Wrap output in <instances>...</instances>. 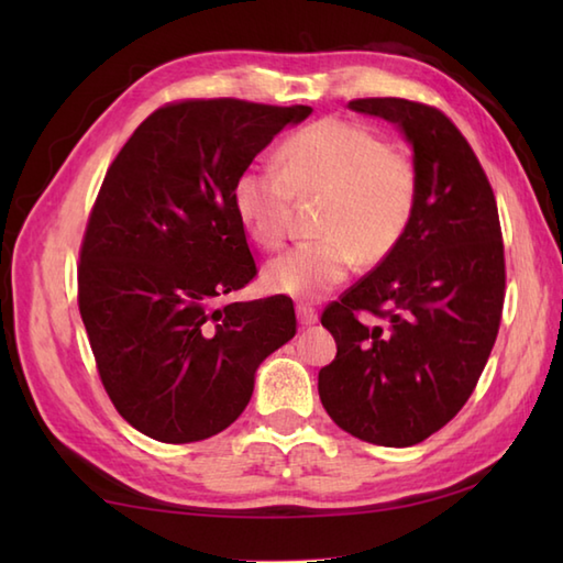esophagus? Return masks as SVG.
Instances as JSON below:
<instances>
[{
	"label": "esophagus",
	"instance_id": "esophagus-1",
	"mask_svg": "<svg viewBox=\"0 0 563 563\" xmlns=\"http://www.w3.org/2000/svg\"><path fill=\"white\" fill-rule=\"evenodd\" d=\"M297 319H300V324H302V327H312V324H317L319 314H317V309H314V307H309V305H297Z\"/></svg>",
	"mask_w": 563,
	"mask_h": 563
}]
</instances>
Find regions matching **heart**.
Instances as JSON below:
<instances>
[{
	"label": "heart",
	"instance_id": "b5f03b06",
	"mask_svg": "<svg viewBox=\"0 0 563 563\" xmlns=\"http://www.w3.org/2000/svg\"><path fill=\"white\" fill-rule=\"evenodd\" d=\"M278 154L280 169L251 166L232 188L251 242L266 251L285 246L297 198L324 196V206L321 239L271 261L268 290L317 300L349 278L357 256L377 263L399 246L418 200V172L404 150L363 123L321 118L285 140Z\"/></svg>",
	"mask_w": 563,
	"mask_h": 563
}]
</instances>
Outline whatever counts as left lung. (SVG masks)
Masks as SVG:
<instances>
[{"label": "left lung", "mask_w": 563, "mask_h": 563, "mask_svg": "<svg viewBox=\"0 0 563 563\" xmlns=\"http://www.w3.org/2000/svg\"><path fill=\"white\" fill-rule=\"evenodd\" d=\"M349 106L404 130L418 200L399 246L321 312L336 357L319 369V399L345 433L409 448L450 423L484 373L506 300L504 234L486 172L445 113L394 97Z\"/></svg>", "instance_id": "1"}]
</instances>
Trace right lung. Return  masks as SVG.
I'll return each instance as SVG.
<instances>
[{"label": "right lung", "instance_id": "right-lung-1", "mask_svg": "<svg viewBox=\"0 0 563 563\" xmlns=\"http://www.w3.org/2000/svg\"><path fill=\"white\" fill-rule=\"evenodd\" d=\"M309 106L184 99L147 115L106 172L84 230L77 302L125 421L184 445L232 426L261 361L297 331L285 295L220 305L256 278L232 188Z\"/></svg>", "mask_w": 563, "mask_h": 563}]
</instances>
